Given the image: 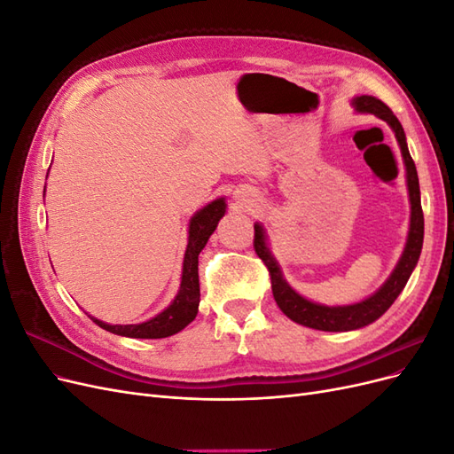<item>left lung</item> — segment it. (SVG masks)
Returning a JSON list of instances; mask_svg holds the SVG:
<instances>
[{"mask_svg":"<svg viewBox=\"0 0 454 454\" xmlns=\"http://www.w3.org/2000/svg\"><path fill=\"white\" fill-rule=\"evenodd\" d=\"M354 107L362 114H373L379 119L387 121L395 132L397 144L402 147V155L405 162V170H407V187H409V200H411V227H409V237L403 255L400 259V263L394 269L392 277L387 280L380 290L371 295L369 299L362 301V303L356 305H347V307H324V305H316L307 301L305 297H301L295 294L287 282L282 278V272L277 265V261L270 255L265 235H263V227L259 223L254 225V250L259 255V259L263 261L269 277H270V286H272V295L280 310L287 316V318L307 325L312 329H320V332H350V329H358L364 327L371 322H375L377 318L387 312L397 295L402 294L405 287L411 272H413L417 261L420 257L422 250V239H424V215H422V206H420V189H419V176H417V167L415 160L411 159V153L407 149L405 142V132L402 122L397 121V117L392 114V109L380 102L375 96H360V98L354 100Z\"/></svg>","mask_w":454,"mask_h":454,"instance_id":"left-lung-1","label":"left lung"}]
</instances>
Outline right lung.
I'll return each instance as SVG.
<instances>
[{
	"instance_id": "add662e5",
	"label": "right lung",
	"mask_w": 454,
	"mask_h": 454,
	"mask_svg": "<svg viewBox=\"0 0 454 454\" xmlns=\"http://www.w3.org/2000/svg\"><path fill=\"white\" fill-rule=\"evenodd\" d=\"M225 214L223 199H217L199 210L189 223V244L184 257V272H182V286L177 292L174 303L157 314L155 318L144 324L132 325H109L96 318H90L94 324H98L106 332H112L122 337L134 339H162L170 337L195 320L199 312L200 301V287H199V254L208 242L210 235L215 231L219 219Z\"/></svg>"
}]
</instances>
